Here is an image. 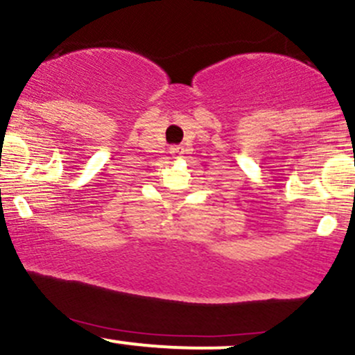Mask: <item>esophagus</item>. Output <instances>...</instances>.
<instances>
[{"mask_svg":"<svg viewBox=\"0 0 355 355\" xmlns=\"http://www.w3.org/2000/svg\"><path fill=\"white\" fill-rule=\"evenodd\" d=\"M182 153H184V150H182V147H179V146L171 147V154H173L174 157H181Z\"/></svg>","mask_w":355,"mask_h":355,"instance_id":"obj_1","label":"esophagus"}]
</instances>
